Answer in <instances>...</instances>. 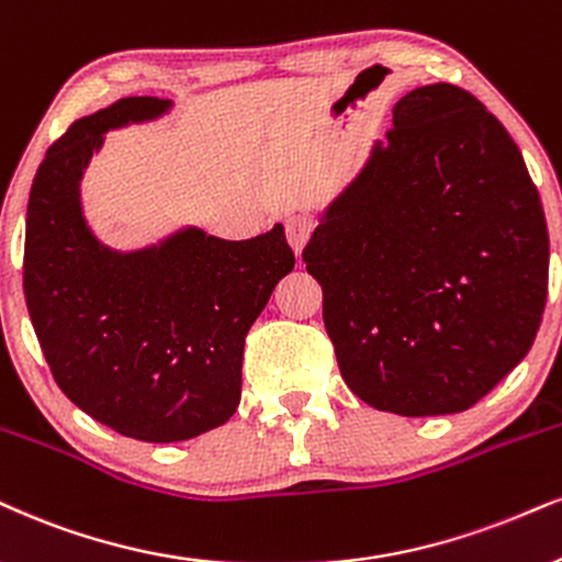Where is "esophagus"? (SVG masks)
I'll use <instances>...</instances> for the list:
<instances>
[{
    "label": "esophagus",
    "instance_id": "1",
    "mask_svg": "<svg viewBox=\"0 0 562 562\" xmlns=\"http://www.w3.org/2000/svg\"><path fill=\"white\" fill-rule=\"evenodd\" d=\"M310 234H313V221H310L307 216H289L286 218V239L296 255H302Z\"/></svg>",
    "mask_w": 562,
    "mask_h": 562
}]
</instances>
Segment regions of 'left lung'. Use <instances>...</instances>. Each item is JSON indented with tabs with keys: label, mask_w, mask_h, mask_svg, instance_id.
Listing matches in <instances>:
<instances>
[{
	"label": "left lung",
	"mask_w": 562,
	"mask_h": 562,
	"mask_svg": "<svg viewBox=\"0 0 562 562\" xmlns=\"http://www.w3.org/2000/svg\"><path fill=\"white\" fill-rule=\"evenodd\" d=\"M304 247L346 385L401 417L472 408L542 323L550 237L524 156L467 90L393 106Z\"/></svg>",
	"instance_id": "left-lung-1"
}]
</instances>
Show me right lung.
Masks as SVG:
<instances>
[{
  "label": "right lung",
  "mask_w": 562,
  "mask_h": 562,
  "mask_svg": "<svg viewBox=\"0 0 562 562\" xmlns=\"http://www.w3.org/2000/svg\"><path fill=\"white\" fill-rule=\"evenodd\" d=\"M169 109L130 95L75 122L46 150L25 216L23 292L54 380L145 442L198 438L237 412L245 336L294 268L281 224L241 241L184 226L133 252L90 232L80 182L103 135Z\"/></svg>",
  "instance_id": "1"
}]
</instances>
